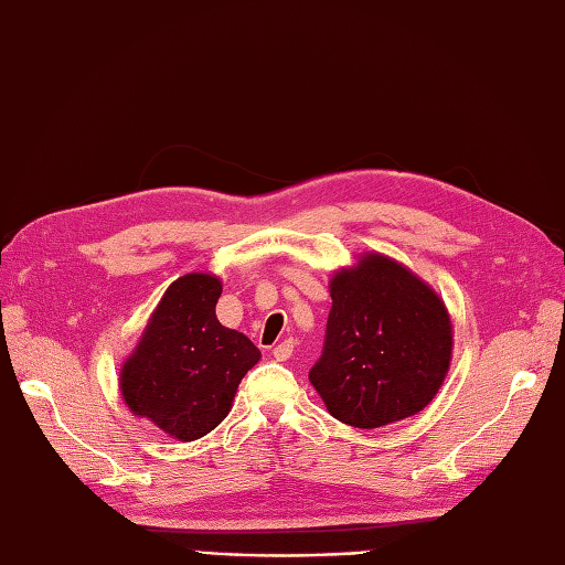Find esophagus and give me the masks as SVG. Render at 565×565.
Masks as SVG:
<instances>
[{"label":"esophagus","instance_id":"esophagus-1","mask_svg":"<svg viewBox=\"0 0 565 565\" xmlns=\"http://www.w3.org/2000/svg\"><path fill=\"white\" fill-rule=\"evenodd\" d=\"M292 341H282L280 345H275L273 348V358L275 360H280V362H285V360H290L292 358Z\"/></svg>","mask_w":565,"mask_h":565}]
</instances>
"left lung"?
<instances>
[{
    "instance_id": "obj_1",
    "label": "left lung",
    "mask_w": 565,
    "mask_h": 565,
    "mask_svg": "<svg viewBox=\"0 0 565 565\" xmlns=\"http://www.w3.org/2000/svg\"><path fill=\"white\" fill-rule=\"evenodd\" d=\"M323 350L309 370L326 408L353 428L416 416L452 360L445 302L401 263L367 254L331 278Z\"/></svg>"
}]
</instances>
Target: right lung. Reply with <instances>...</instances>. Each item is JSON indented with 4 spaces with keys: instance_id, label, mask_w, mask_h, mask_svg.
I'll return each mask as SVG.
<instances>
[{
    "instance_id": "right-lung-1",
    "label": "right lung",
    "mask_w": 565,
    "mask_h": 565,
    "mask_svg": "<svg viewBox=\"0 0 565 565\" xmlns=\"http://www.w3.org/2000/svg\"><path fill=\"white\" fill-rule=\"evenodd\" d=\"M220 295L222 282L210 273L173 280L120 370L128 408L181 443L227 418L236 386L260 360L244 333L217 321Z\"/></svg>"
}]
</instances>
